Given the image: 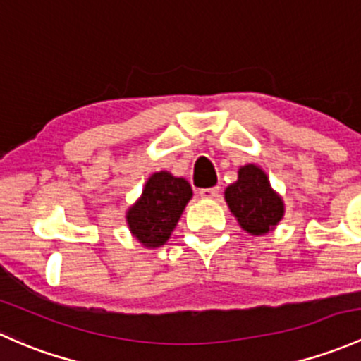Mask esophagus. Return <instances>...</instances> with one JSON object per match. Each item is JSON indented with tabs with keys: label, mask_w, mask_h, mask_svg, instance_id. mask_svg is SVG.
<instances>
[{
	"label": "esophagus",
	"mask_w": 361,
	"mask_h": 361,
	"mask_svg": "<svg viewBox=\"0 0 361 361\" xmlns=\"http://www.w3.org/2000/svg\"><path fill=\"white\" fill-rule=\"evenodd\" d=\"M219 192H221V188L219 185H215V188H208V189H200L198 195L202 196V198H217Z\"/></svg>",
	"instance_id": "34e87169"
}]
</instances>
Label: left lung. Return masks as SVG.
Wrapping results in <instances>:
<instances>
[{
  "instance_id": "left-lung-1",
  "label": "left lung",
  "mask_w": 361,
  "mask_h": 361,
  "mask_svg": "<svg viewBox=\"0 0 361 361\" xmlns=\"http://www.w3.org/2000/svg\"><path fill=\"white\" fill-rule=\"evenodd\" d=\"M224 200L240 228L252 236L274 231L285 215L283 198L271 188L269 177L255 163L238 169V179L226 188Z\"/></svg>"
}]
</instances>
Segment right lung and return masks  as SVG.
<instances>
[{
	"mask_svg": "<svg viewBox=\"0 0 361 361\" xmlns=\"http://www.w3.org/2000/svg\"><path fill=\"white\" fill-rule=\"evenodd\" d=\"M191 198L192 189L188 180L159 170L146 180L140 196L126 210V226L142 247H161L172 236Z\"/></svg>",
	"mask_w": 361,
	"mask_h": 361,
	"instance_id": "add662e5",
	"label": "right lung"
}]
</instances>
